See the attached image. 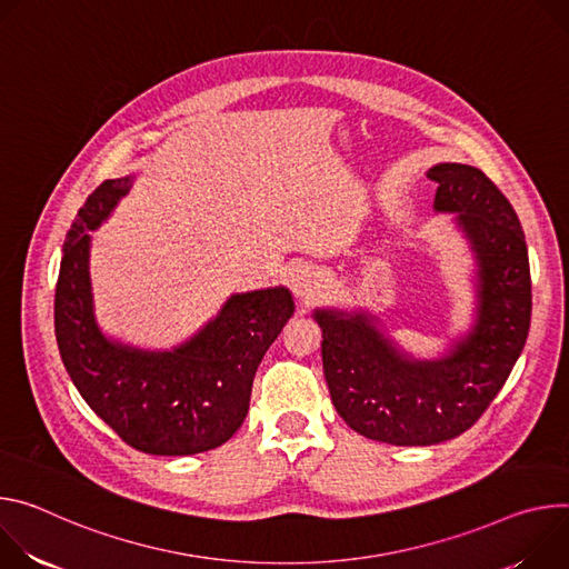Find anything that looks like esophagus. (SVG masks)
Instances as JSON below:
<instances>
[{"label":"esophagus","instance_id":"esophagus-1","mask_svg":"<svg viewBox=\"0 0 569 569\" xmlns=\"http://www.w3.org/2000/svg\"><path fill=\"white\" fill-rule=\"evenodd\" d=\"M326 289V280H323V271L319 267H302L293 280V291L300 300H309L321 296V291Z\"/></svg>","mask_w":569,"mask_h":569}]
</instances>
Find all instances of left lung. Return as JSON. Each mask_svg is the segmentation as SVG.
Returning <instances> with one entry per match:
<instances>
[{"label": "left lung", "instance_id": "left-lung-1", "mask_svg": "<svg viewBox=\"0 0 569 569\" xmlns=\"http://www.w3.org/2000/svg\"><path fill=\"white\" fill-rule=\"evenodd\" d=\"M433 210L455 212L477 260L472 330L440 359L396 348L366 311L317 309L323 372L337 413L361 436L391 446H436L470 429L525 348L531 273L520 219L477 167L440 162Z\"/></svg>", "mask_w": 569, "mask_h": 569}]
</instances>
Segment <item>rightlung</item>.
Returning <instances> with one entry per match:
<instances>
[{
    "mask_svg": "<svg viewBox=\"0 0 569 569\" xmlns=\"http://www.w3.org/2000/svg\"><path fill=\"white\" fill-rule=\"evenodd\" d=\"M136 176L103 180L62 243L53 326L60 359L90 409L131 448L158 457L214 450L241 427L252 377L293 313L289 289L232 293L221 311L173 350L108 339L90 282V230L129 194Z\"/></svg>",
    "mask_w": 569,
    "mask_h": 569,
    "instance_id": "add662e5",
    "label": "right lung"
}]
</instances>
